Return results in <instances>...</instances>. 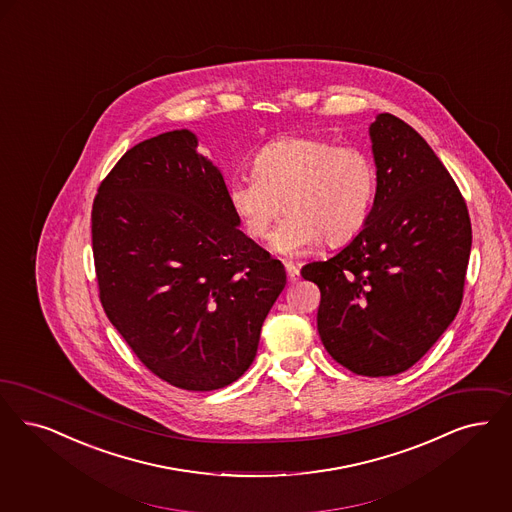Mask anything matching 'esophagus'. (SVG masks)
I'll return each mask as SVG.
<instances>
[{"mask_svg": "<svg viewBox=\"0 0 512 512\" xmlns=\"http://www.w3.org/2000/svg\"><path fill=\"white\" fill-rule=\"evenodd\" d=\"M287 280L291 284H295L299 280V268L293 265V263H286Z\"/></svg>", "mask_w": 512, "mask_h": 512, "instance_id": "1", "label": "esophagus"}]
</instances>
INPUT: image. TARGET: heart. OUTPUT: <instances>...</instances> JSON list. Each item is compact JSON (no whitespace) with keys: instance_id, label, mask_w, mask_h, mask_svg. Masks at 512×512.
<instances>
[{"instance_id":"1","label":"heart","mask_w":512,"mask_h":512,"mask_svg":"<svg viewBox=\"0 0 512 512\" xmlns=\"http://www.w3.org/2000/svg\"><path fill=\"white\" fill-rule=\"evenodd\" d=\"M253 177L228 184L226 200L251 240L263 242L282 207L272 247L297 255L324 240H354L368 223L377 196V167L366 150L316 135H293L259 148Z\"/></svg>"}]
</instances>
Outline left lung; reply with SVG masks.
<instances>
[{
	"label": "left lung",
	"mask_w": 512,
	"mask_h": 512,
	"mask_svg": "<svg viewBox=\"0 0 512 512\" xmlns=\"http://www.w3.org/2000/svg\"><path fill=\"white\" fill-rule=\"evenodd\" d=\"M377 196L364 230L301 276L320 287L318 333L335 362L390 377L457 316L471 255L469 209L427 141L392 114L369 127Z\"/></svg>",
	"instance_id": "obj_1"
}]
</instances>
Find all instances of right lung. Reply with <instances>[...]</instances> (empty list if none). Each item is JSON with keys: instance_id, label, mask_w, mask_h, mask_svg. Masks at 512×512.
<instances>
[{"instance_id": "obj_1", "label": "right lung", "mask_w": 512, "mask_h": 512, "mask_svg": "<svg viewBox=\"0 0 512 512\" xmlns=\"http://www.w3.org/2000/svg\"><path fill=\"white\" fill-rule=\"evenodd\" d=\"M188 129L129 148L91 211L99 297L146 369L184 390L244 375L286 268L238 228Z\"/></svg>"}]
</instances>
